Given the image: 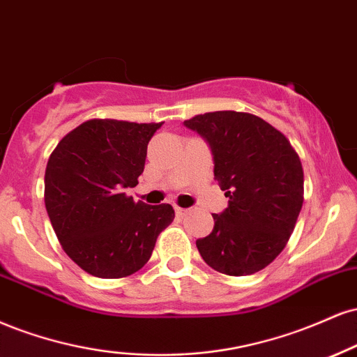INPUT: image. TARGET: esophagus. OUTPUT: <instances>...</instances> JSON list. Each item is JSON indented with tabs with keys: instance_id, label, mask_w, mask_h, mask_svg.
I'll return each instance as SVG.
<instances>
[{
	"instance_id": "34e87169",
	"label": "esophagus",
	"mask_w": 357,
	"mask_h": 357,
	"mask_svg": "<svg viewBox=\"0 0 357 357\" xmlns=\"http://www.w3.org/2000/svg\"><path fill=\"white\" fill-rule=\"evenodd\" d=\"M175 213H177L178 217H183L187 213V208H182V207H178V205H175Z\"/></svg>"
}]
</instances>
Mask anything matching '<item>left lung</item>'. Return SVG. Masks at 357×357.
<instances>
[{
  "label": "left lung",
  "instance_id": "obj_1",
  "mask_svg": "<svg viewBox=\"0 0 357 357\" xmlns=\"http://www.w3.org/2000/svg\"><path fill=\"white\" fill-rule=\"evenodd\" d=\"M211 146L213 175L229 205L212 213V232L197 249L227 275L262 271L282 252L304 202L299 155L279 130L242 112H212L183 121Z\"/></svg>",
  "mask_w": 357,
  "mask_h": 357
}]
</instances>
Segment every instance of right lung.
Instances as JSON below:
<instances>
[{
    "label": "right lung",
    "mask_w": 357,
    "mask_h": 357,
    "mask_svg": "<svg viewBox=\"0 0 357 357\" xmlns=\"http://www.w3.org/2000/svg\"><path fill=\"white\" fill-rule=\"evenodd\" d=\"M162 123L88 120L65 135L45 172V205L68 257L102 279L127 278L149 262L158 234L174 220L169 204L125 194L145 167Z\"/></svg>",
    "instance_id": "add662e5"
}]
</instances>
